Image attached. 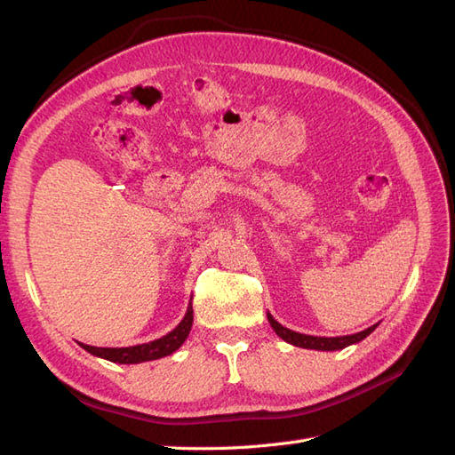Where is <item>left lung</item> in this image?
I'll list each match as a JSON object with an SVG mask.
<instances>
[{
  "instance_id": "1",
  "label": "left lung",
  "mask_w": 455,
  "mask_h": 455,
  "mask_svg": "<svg viewBox=\"0 0 455 455\" xmlns=\"http://www.w3.org/2000/svg\"><path fill=\"white\" fill-rule=\"evenodd\" d=\"M267 321L271 324V328L275 330V334L279 338H283L286 343L296 347H304V349H315V351H339L346 349L353 343L363 341L366 336H370L374 330L378 328V324H371L370 328L363 330V332H356L351 336H336V338H321V336H307V334H299L294 332V330H288L286 326H283L281 323H277L273 319V315L267 313Z\"/></svg>"
}]
</instances>
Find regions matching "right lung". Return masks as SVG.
Returning a JSON list of instances; mask_svg holds the SVG:
<instances>
[{
	"label": "right lung",
	"mask_w": 455,
	"mask_h": 455,
	"mask_svg": "<svg viewBox=\"0 0 455 455\" xmlns=\"http://www.w3.org/2000/svg\"><path fill=\"white\" fill-rule=\"evenodd\" d=\"M191 324H194V307H191V301H189L184 319L178 323V326L171 330L167 336H163L159 339L139 343V346H131V347H94V346H87V343H79V341L77 343L91 355L100 356V359H106L109 363L139 364V363L163 359V356L172 355L176 349H180V346L189 336Z\"/></svg>",
	"instance_id": "obj_1"
}]
</instances>
